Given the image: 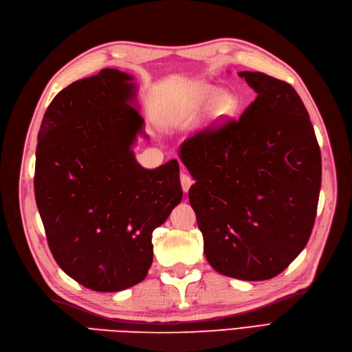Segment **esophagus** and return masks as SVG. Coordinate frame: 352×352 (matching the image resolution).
I'll list each match as a JSON object with an SVG mask.
<instances>
[{"mask_svg":"<svg viewBox=\"0 0 352 352\" xmlns=\"http://www.w3.org/2000/svg\"><path fill=\"white\" fill-rule=\"evenodd\" d=\"M180 184H182L184 192H188L189 188L192 186V184H194V179L190 177L188 173H182V175H180Z\"/></svg>","mask_w":352,"mask_h":352,"instance_id":"obj_1","label":"esophagus"}]
</instances>
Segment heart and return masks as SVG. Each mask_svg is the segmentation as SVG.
<instances>
[{"mask_svg":"<svg viewBox=\"0 0 352 352\" xmlns=\"http://www.w3.org/2000/svg\"><path fill=\"white\" fill-rule=\"evenodd\" d=\"M212 99V110L217 114H230L236 109V98L229 91H217L214 87L208 83H201L195 88L192 98V107H201Z\"/></svg>","mask_w":352,"mask_h":352,"instance_id":"1","label":"heart"}]
</instances>
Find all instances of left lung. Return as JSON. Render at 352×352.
I'll return each instance as SVG.
<instances>
[{
  "label": "left lung",
  "instance_id": "1",
  "mask_svg": "<svg viewBox=\"0 0 352 352\" xmlns=\"http://www.w3.org/2000/svg\"><path fill=\"white\" fill-rule=\"evenodd\" d=\"M257 92L239 120L180 145L207 261L241 280L282 273L310 239L322 155L300 95L260 72H239Z\"/></svg>",
  "mask_w": 352,
  "mask_h": 352
}]
</instances>
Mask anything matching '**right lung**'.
Returning <instances> with one entry per match:
<instances>
[{
  "label": "right lung",
  "mask_w": 352,
  "mask_h": 352,
  "mask_svg": "<svg viewBox=\"0 0 352 352\" xmlns=\"http://www.w3.org/2000/svg\"><path fill=\"white\" fill-rule=\"evenodd\" d=\"M131 74L102 69L60 91L41 123L35 198L50 250L85 287L117 292L145 279L153 230L182 199L179 163L148 170L132 146L144 132Z\"/></svg>",
  "instance_id": "right-lung-1"
}]
</instances>
